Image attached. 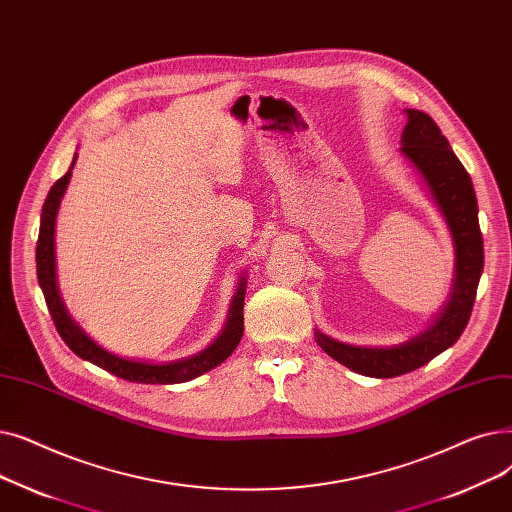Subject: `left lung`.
I'll list each match as a JSON object with an SVG mask.
<instances>
[{
  "label": "left lung",
  "instance_id": "8db88e82",
  "mask_svg": "<svg viewBox=\"0 0 512 512\" xmlns=\"http://www.w3.org/2000/svg\"><path fill=\"white\" fill-rule=\"evenodd\" d=\"M406 114L408 123L402 131L400 150L425 179L431 198L444 214L454 239L456 271L450 300L423 333L400 346H350L331 339L321 331H314L316 344L333 360L342 362L354 373L377 379L415 371L456 344V339L471 319L483 271V237L471 177L429 114L412 108H408Z\"/></svg>",
  "mask_w": 512,
  "mask_h": 512
}]
</instances>
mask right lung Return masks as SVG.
I'll return each instance as SVG.
<instances>
[{"mask_svg":"<svg viewBox=\"0 0 512 512\" xmlns=\"http://www.w3.org/2000/svg\"><path fill=\"white\" fill-rule=\"evenodd\" d=\"M77 162V154L72 158V164L68 173L58 179L50 193H47L43 210H41V227H39V239H37V279L43 289L47 310H50L54 325L64 339V344L75 352L79 358L93 362L95 367H100L120 379H127L133 383H185L189 379H196L210 369L218 367L223 360H227L233 350L239 346L241 335H243V298H246V277L239 279L237 291L233 296L231 308H229V319L225 323V329L221 331L214 342L204 348L202 352L173 360V362H141V360H129L123 356H116L102 346H97L93 339L70 319V314L60 298L58 283H56V252H54V231H56V214L62 202L64 191L68 187L72 166Z\"/></svg>","mask_w":512,"mask_h":512,"instance_id":"add662e5","label":"right lung"}]
</instances>
